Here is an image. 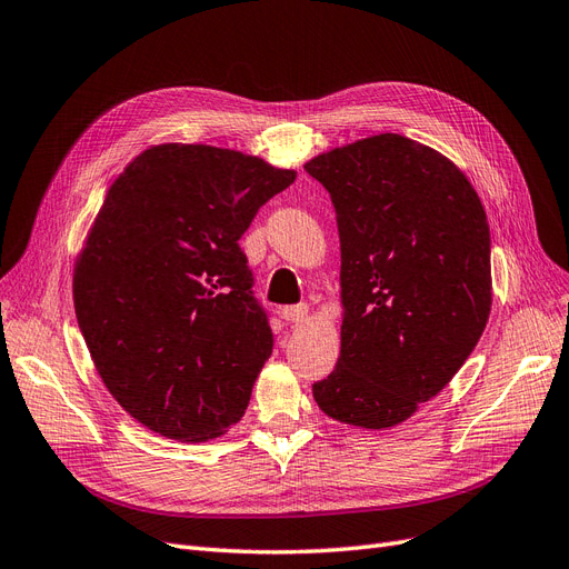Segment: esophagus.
Returning <instances> with one entry per match:
<instances>
[{"label":"esophagus","mask_w":569,"mask_h":569,"mask_svg":"<svg viewBox=\"0 0 569 569\" xmlns=\"http://www.w3.org/2000/svg\"><path fill=\"white\" fill-rule=\"evenodd\" d=\"M281 317L288 323H302L309 317V307L307 305H292V307H283L281 309Z\"/></svg>","instance_id":"esophagus-1"}]
</instances>
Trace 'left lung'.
I'll return each mask as SVG.
<instances>
[{
	"instance_id": "obj_1",
	"label": "left lung",
	"mask_w": 569,
	"mask_h": 569,
	"mask_svg": "<svg viewBox=\"0 0 569 569\" xmlns=\"http://www.w3.org/2000/svg\"><path fill=\"white\" fill-rule=\"evenodd\" d=\"M340 231L342 347L311 391L338 422L387 429L446 389L492 307L490 224L459 168L380 133L313 157Z\"/></svg>"
}]
</instances>
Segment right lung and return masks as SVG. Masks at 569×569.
<instances>
[{
	"instance_id": "1",
	"label": "right lung",
	"mask_w": 569,
	"mask_h": 569,
	"mask_svg": "<svg viewBox=\"0 0 569 569\" xmlns=\"http://www.w3.org/2000/svg\"><path fill=\"white\" fill-rule=\"evenodd\" d=\"M296 171L210 144H154L108 189L74 264V311L117 403L201 443L237 425L271 356L239 246Z\"/></svg>"
}]
</instances>
